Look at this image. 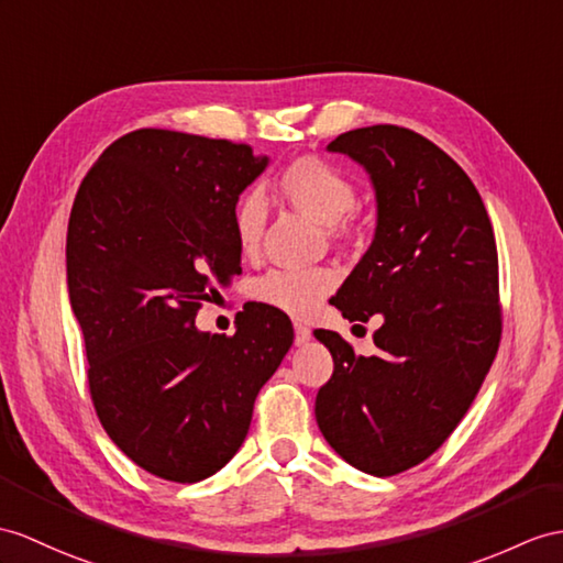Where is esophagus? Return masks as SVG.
Instances as JSON below:
<instances>
[{
	"label": "esophagus",
	"instance_id": "34e87169",
	"mask_svg": "<svg viewBox=\"0 0 563 563\" xmlns=\"http://www.w3.org/2000/svg\"><path fill=\"white\" fill-rule=\"evenodd\" d=\"M294 329H296V346H306L308 341H310V336H312L310 329L306 324H300V322H296Z\"/></svg>",
	"mask_w": 563,
	"mask_h": 563
}]
</instances>
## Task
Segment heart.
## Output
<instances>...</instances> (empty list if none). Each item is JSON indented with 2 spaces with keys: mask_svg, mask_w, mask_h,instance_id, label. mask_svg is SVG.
Here are the masks:
<instances>
[{
  "mask_svg": "<svg viewBox=\"0 0 563 563\" xmlns=\"http://www.w3.org/2000/svg\"><path fill=\"white\" fill-rule=\"evenodd\" d=\"M279 194L296 210L320 224L332 227L336 236L358 234L361 222L351 212L355 205V184L322 157H298L286 164L277 178ZM267 224V200L260 190L243 194L234 208V236L243 255H255ZM336 274L327 267L272 269L253 284V296L291 318H310L322 300L334 291Z\"/></svg>",
  "mask_w": 563,
  "mask_h": 563,
  "instance_id": "b5f03b06",
  "label": "heart"
}]
</instances>
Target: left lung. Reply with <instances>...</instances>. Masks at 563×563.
<instances>
[{
	"label": "left lung",
	"mask_w": 563,
	"mask_h": 563,
	"mask_svg": "<svg viewBox=\"0 0 563 563\" xmlns=\"http://www.w3.org/2000/svg\"><path fill=\"white\" fill-rule=\"evenodd\" d=\"M327 150L358 162L377 200L375 239L334 306L349 320L382 314V327L375 355L314 332L334 358L314 418L353 468L389 477L446 442L495 361V231L468 174L416 131L379 123L341 133Z\"/></svg>",
	"instance_id": "8db88e82"
}]
</instances>
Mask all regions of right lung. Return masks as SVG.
Returning <instances> with one entry per match:
<instances>
[{
	"label": "right lung",
	"instance_id": "1",
	"mask_svg": "<svg viewBox=\"0 0 563 563\" xmlns=\"http://www.w3.org/2000/svg\"><path fill=\"white\" fill-rule=\"evenodd\" d=\"M267 162L251 145L141 129L92 164L68 217L92 406L123 454L172 483L234 459L294 344L291 320L263 303L243 308L234 336L196 327L202 300L241 272L234 208Z\"/></svg>",
	"mask_w": 563,
	"mask_h": 563
}]
</instances>
